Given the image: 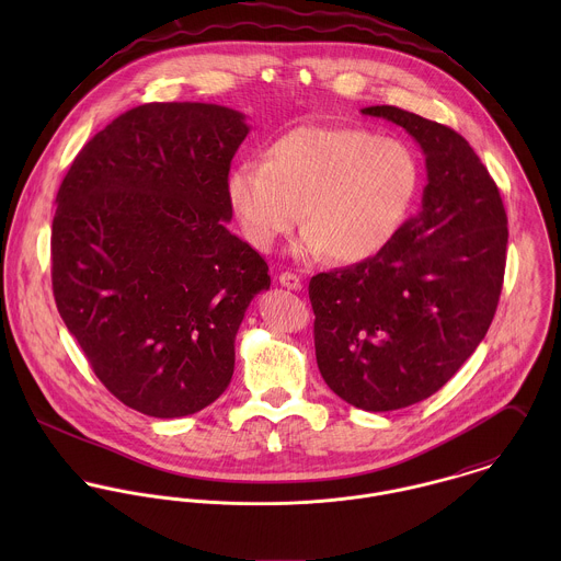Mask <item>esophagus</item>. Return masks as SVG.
<instances>
[{"instance_id": "1", "label": "esophagus", "mask_w": 561, "mask_h": 561, "mask_svg": "<svg viewBox=\"0 0 561 561\" xmlns=\"http://www.w3.org/2000/svg\"><path fill=\"white\" fill-rule=\"evenodd\" d=\"M278 280H280V285L287 287V289H294V291L302 289V280H300V276H296L294 272H280Z\"/></svg>"}]
</instances>
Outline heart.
Segmentation results:
<instances>
[{
    "label": "heart",
    "mask_w": 561,
    "mask_h": 561,
    "mask_svg": "<svg viewBox=\"0 0 561 561\" xmlns=\"http://www.w3.org/2000/svg\"><path fill=\"white\" fill-rule=\"evenodd\" d=\"M421 187V163L398 138L363 127L300 125L227 176L243 238L270 252L300 220L296 254L358 263L400 236Z\"/></svg>",
    "instance_id": "b5f03b06"
}]
</instances>
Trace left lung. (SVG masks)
<instances>
[{
    "mask_svg": "<svg viewBox=\"0 0 561 561\" xmlns=\"http://www.w3.org/2000/svg\"><path fill=\"white\" fill-rule=\"evenodd\" d=\"M363 114L419 142L423 203L382 252L313 276L309 298L325 385L356 408L387 412L434 396L485 336L503 287L507 216L458 131L396 105Z\"/></svg>",
    "mask_w": 561,
    "mask_h": 561,
    "instance_id": "8db88e82",
    "label": "left lung"
}]
</instances>
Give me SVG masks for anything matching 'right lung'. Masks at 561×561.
Returning a JSON list of instances; mask_svg holds the SVG:
<instances>
[{"label":"right lung","instance_id":"1","mask_svg":"<svg viewBox=\"0 0 561 561\" xmlns=\"http://www.w3.org/2000/svg\"><path fill=\"white\" fill-rule=\"evenodd\" d=\"M245 116L214 103H145L71 163L51 227L56 307L94 376L158 419L218 400L236 367L265 259L227 229Z\"/></svg>","mask_w":561,"mask_h":561}]
</instances>
